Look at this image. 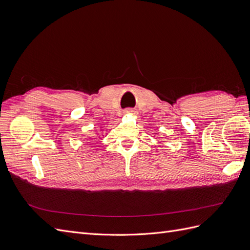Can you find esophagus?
<instances>
[{
    "mask_svg": "<svg viewBox=\"0 0 250 250\" xmlns=\"http://www.w3.org/2000/svg\"><path fill=\"white\" fill-rule=\"evenodd\" d=\"M132 111H133V110H131V109H126V110H125L126 113H131Z\"/></svg>",
    "mask_w": 250,
    "mask_h": 250,
    "instance_id": "obj_1",
    "label": "esophagus"
}]
</instances>
